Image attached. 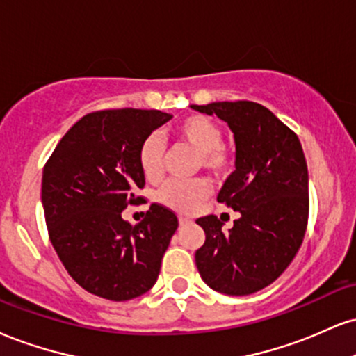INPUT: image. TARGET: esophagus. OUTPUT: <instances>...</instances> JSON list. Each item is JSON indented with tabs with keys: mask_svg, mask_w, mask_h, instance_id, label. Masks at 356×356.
Wrapping results in <instances>:
<instances>
[{
	"mask_svg": "<svg viewBox=\"0 0 356 356\" xmlns=\"http://www.w3.org/2000/svg\"><path fill=\"white\" fill-rule=\"evenodd\" d=\"M191 222H192V220H191V219H187V217H182V216H179V224H181L182 227H184V225H189Z\"/></svg>",
	"mask_w": 356,
	"mask_h": 356,
	"instance_id": "esophagus-1",
	"label": "esophagus"
}]
</instances>
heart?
Returning <instances> with one entry per match:
<instances>
[{
    "label": "heart",
    "mask_w": 356,
    "mask_h": 356,
    "mask_svg": "<svg viewBox=\"0 0 356 356\" xmlns=\"http://www.w3.org/2000/svg\"><path fill=\"white\" fill-rule=\"evenodd\" d=\"M175 137L184 144L191 145L199 152V164L209 172L224 175L232 165V154L222 140L219 124L200 114L187 115L175 127ZM139 167L149 182H157L162 177V159H164V143L159 136L145 137L139 147ZM211 186L204 179L182 182L169 181L157 192V200L165 207L177 212L191 213L207 199Z\"/></svg>",
    "instance_id": "obj_1"
}]
</instances>
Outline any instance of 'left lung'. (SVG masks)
I'll return each instance as SVG.
<instances>
[{
    "label": "left lung",
    "mask_w": 356,
    "mask_h": 356,
    "mask_svg": "<svg viewBox=\"0 0 356 356\" xmlns=\"http://www.w3.org/2000/svg\"><path fill=\"white\" fill-rule=\"evenodd\" d=\"M191 108L216 114L232 131L235 170L217 200L241 213L229 232L216 216L195 220L205 232L195 265L216 292L255 293L284 273L305 235L308 170L302 144L272 111L257 102Z\"/></svg>",
    "instance_id": "obj_1"
}]
</instances>
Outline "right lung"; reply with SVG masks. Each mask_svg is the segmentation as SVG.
Segmentation results:
<instances>
[{
    "mask_svg": "<svg viewBox=\"0 0 356 356\" xmlns=\"http://www.w3.org/2000/svg\"><path fill=\"white\" fill-rule=\"evenodd\" d=\"M172 119L147 109L97 111L71 127L42 170L41 202L51 243L84 290L113 302L149 292L177 230L175 213L152 204L144 220L122 219L145 179L139 147Z\"/></svg>",
    "mask_w": 356,
    "mask_h": 356,
    "instance_id": "add662e5",
    "label": "right lung"
}]
</instances>
